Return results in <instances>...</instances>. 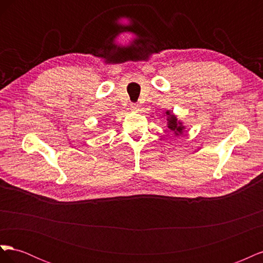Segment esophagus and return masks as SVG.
Masks as SVG:
<instances>
[{"label": "esophagus", "instance_id": "1", "mask_svg": "<svg viewBox=\"0 0 263 263\" xmlns=\"http://www.w3.org/2000/svg\"><path fill=\"white\" fill-rule=\"evenodd\" d=\"M130 108H132L133 110H138L139 105L137 104V103H132V104H130Z\"/></svg>", "mask_w": 263, "mask_h": 263}]
</instances>
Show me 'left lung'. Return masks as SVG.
<instances>
[{
  "label": "left lung",
  "mask_w": 263,
  "mask_h": 263,
  "mask_svg": "<svg viewBox=\"0 0 263 263\" xmlns=\"http://www.w3.org/2000/svg\"><path fill=\"white\" fill-rule=\"evenodd\" d=\"M165 114L169 115V117H168V122H169L168 125L169 126L168 127L171 129V132L174 133L176 135H181L182 134V129H183L182 124L180 122H178V119H177L176 116L170 114L169 112H166Z\"/></svg>",
  "instance_id": "1"
}]
</instances>
